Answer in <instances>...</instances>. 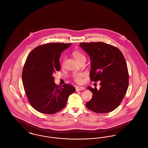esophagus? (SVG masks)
Here are the masks:
<instances>
[{"label":"esophagus","instance_id":"esophagus-1","mask_svg":"<svg viewBox=\"0 0 148 148\" xmlns=\"http://www.w3.org/2000/svg\"><path fill=\"white\" fill-rule=\"evenodd\" d=\"M84 87L83 86H77L76 87V91L78 92V91H80V90H85Z\"/></svg>","mask_w":148,"mask_h":148}]
</instances>
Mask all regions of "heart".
Segmentation results:
<instances>
[{
  "label": "heart",
  "instance_id": "b5f03b06",
  "mask_svg": "<svg viewBox=\"0 0 148 148\" xmlns=\"http://www.w3.org/2000/svg\"><path fill=\"white\" fill-rule=\"evenodd\" d=\"M73 55L74 57V58L79 62L80 60L82 59H85L86 58L84 55L78 50H75L73 53ZM84 77L83 73H75L73 75V79L77 83H81L82 82V78Z\"/></svg>",
  "mask_w": 148,
  "mask_h": 148
}]
</instances>
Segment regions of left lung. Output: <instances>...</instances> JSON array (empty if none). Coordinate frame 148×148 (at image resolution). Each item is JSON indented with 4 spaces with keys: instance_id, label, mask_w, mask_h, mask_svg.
<instances>
[{
    "instance_id": "left-lung-1",
    "label": "left lung",
    "mask_w": 148,
    "mask_h": 148,
    "mask_svg": "<svg viewBox=\"0 0 148 148\" xmlns=\"http://www.w3.org/2000/svg\"><path fill=\"white\" fill-rule=\"evenodd\" d=\"M80 47L89 56L90 80H100V88L88 86L92 98L88 109L97 113H109L118 108L127 92L129 74L124 56L118 48L103 42H81Z\"/></svg>"
}]
</instances>
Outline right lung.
I'll use <instances>...</instances> for the list:
<instances>
[{"instance_id": "add662e5", "label": "right lung", "mask_w": 148, "mask_h": 148, "mask_svg": "<svg viewBox=\"0 0 148 148\" xmlns=\"http://www.w3.org/2000/svg\"><path fill=\"white\" fill-rule=\"evenodd\" d=\"M71 43L51 42L36 47L28 55L22 72V82L29 102L40 113L52 114L63 109L75 91L71 85L54 83L53 73L60 70L59 58Z\"/></svg>"}]
</instances>
